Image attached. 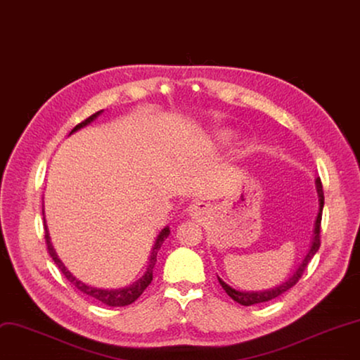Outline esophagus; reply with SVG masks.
Returning <instances> with one entry per match:
<instances>
[{
  "label": "esophagus",
  "mask_w": 360,
  "mask_h": 360,
  "mask_svg": "<svg viewBox=\"0 0 360 360\" xmlns=\"http://www.w3.org/2000/svg\"><path fill=\"white\" fill-rule=\"evenodd\" d=\"M188 214L193 219H202L205 215L209 214V207L205 203H194L188 207Z\"/></svg>",
  "instance_id": "34e87169"
}]
</instances>
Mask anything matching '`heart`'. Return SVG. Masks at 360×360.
I'll return each instance as SVG.
<instances>
[{"mask_svg":"<svg viewBox=\"0 0 360 360\" xmlns=\"http://www.w3.org/2000/svg\"><path fill=\"white\" fill-rule=\"evenodd\" d=\"M221 139H222V142H227V141L230 139V136L227 135V133H225V135H222V136H221Z\"/></svg>","mask_w":360,"mask_h":360,"instance_id":"1","label":"heart"}]
</instances>
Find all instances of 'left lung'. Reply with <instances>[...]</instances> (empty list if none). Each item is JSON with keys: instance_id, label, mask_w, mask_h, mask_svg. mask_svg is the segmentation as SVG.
Returning a JSON list of instances; mask_svg holds the SVG:
<instances>
[{"instance_id": "obj_1", "label": "left lung", "mask_w": 360, "mask_h": 360, "mask_svg": "<svg viewBox=\"0 0 360 360\" xmlns=\"http://www.w3.org/2000/svg\"><path fill=\"white\" fill-rule=\"evenodd\" d=\"M316 188H317V194H319V214L316 218V225H314V234H313V242H311V248L305 255L304 261L300 264L298 270L292 274L285 283H282L281 286H277L274 289H269V290H261V292H240L236 290L231 286H229L225 282H222L221 278L218 277V281L221 283V286L224 288V290L227 292L229 297H231L236 302L242 304V305H254V304H259V302H267L271 301L277 297H281L282 294H285L286 290H289L292 286H295L298 283V281L301 278L302 273L307 269L309 262L311 261V258L316 255V252L321 248V222H322V212H323V205H325V195H323V187H322V181L321 178L316 179Z\"/></svg>"}]
</instances>
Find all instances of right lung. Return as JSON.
<instances>
[{"label":"right lung","mask_w":360,"mask_h":360,"mask_svg":"<svg viewBox=\"0 0 360 360\" xmlns=\"http://www.w3.org/2000/svg\"><path fill=\"white\" fill-rule=\"evenodd\" d=\"M101 112H102V111H98V112H95L93 115H90L89 118H86L84 122L78 123V124L71 130V133H74V131H77L78 129H82V127L87 126L89 123H91L93 120H95ZM71 133H70V135H71ZM44 222H46V221H44ZM169 233H170L169 227H166V229H163L162 231H160V234H158V237H157V240H155V243H154L153 252H151L148 269H146L145 274L139 278L138 282H135V283L127 286V288L110 289V290H108V289H98V288L87 286V285H84L83 282H79L78 278H75L68 270H66V267L62 264V261L58 258L55 249H53V246H51V243H50L47 225H44V238H46V245H47L49 255L51 257L53 261H55V264L58 265L59 270L62 271V274H63L66 278H68V281H70L79 292H83V294L91 297V298H95V300H98V301H101V302L105 304V305H110V307H124V305H129V304H131V302H135V301L142 295V292H143L146 288H148V285H150L151 281H153V269H154L155 261H157V252L160 250V248H162V245H163V242L167 238Z\"/></svg>","instance_id":"add662e5"}]
</instances>
